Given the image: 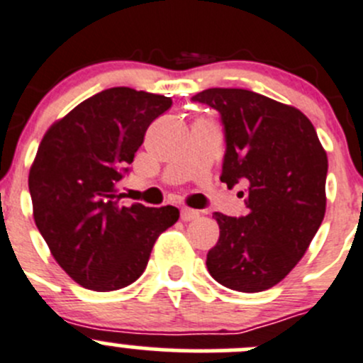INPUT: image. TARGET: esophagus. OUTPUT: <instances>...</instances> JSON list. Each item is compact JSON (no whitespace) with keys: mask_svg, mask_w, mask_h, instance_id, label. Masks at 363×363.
I'll use <instances>...</instances> for the list:
<instances>
[{"mask_svg":"<svg viewBox=\"0 0 363 363\" xmlns=\"http://www.w3.org/2000/svg\"><path fill=\"white\" fill-rule=\"evenodd\" d=\"M180 217L183 222H190V220H196L197 217H199V211L197 210H192V208H186L183 206L180 210Z\"/></svg>","mask_w":363,"mask_h":363,"instance_id":"esophagus-1","label":"esophagus"}]
</instances>
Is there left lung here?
<instances>
[{"label": "left lung", "instance_id": "1", "mask_svg": "<svg viewBox=\"0 0 363 363\" xmlns=\"http://www.w3.org/2000/svg\"><path fill=\"white\" fill-rule=\"evenodd\" d=\"M192 100L220 113V180L247 185L245 217L215 211L220 236L206 256L218 284L243 293L274 288L303 257L326 210L328 159L296 107L240 88H210ZM243 196V192H242Z\"/></svg>", "mask_w": 363, "mask_h": 363}]
</instances>
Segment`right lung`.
<instances>
[{
  "instance_id": "add662e5",
  "label": "right lung",
  "mask_w": 363,
  "mask_h": 363,
  "mask_svg": "<svg viewBox=\"0 0 363 363\" xmlns=\"http://www.w3.org/2000/svg\"><path fill=\"white\" fill-rule=\"evenodd\" d=\"M171 96L109 88L75 106L42 138L30 167L33 218L56 263L91 291L138 281L174 206H121L118 182Z\"/></svg>"
}]
</instances>
